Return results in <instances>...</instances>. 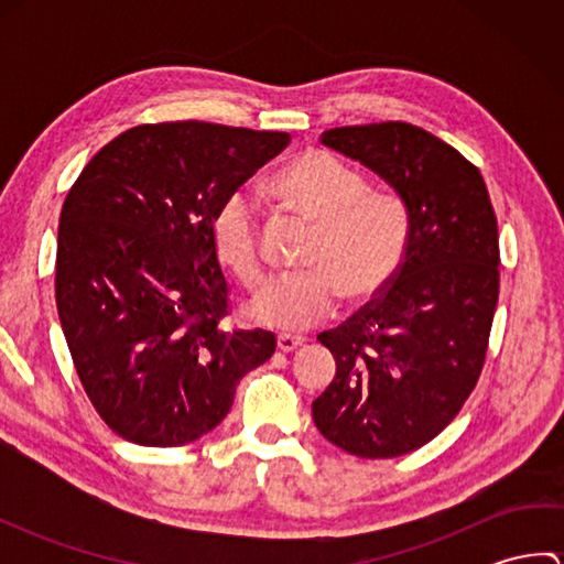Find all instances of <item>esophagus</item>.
<instances>
[{
  "mask_svg": "<svg viewBox=\"0 0 564 564\" xmlns=\"http://www.w3.org/2000/svg\"><path fill=\"white\" fill-rule=\"evenodd\" d=\"M279 349L283 351V354H291V351H295L297 346H303L305 344V337H293V334H279Z\"/></svg>",
  "mask_w": 564,
  "mask_h": 564,
  "instance_id": "obj_1",
  "label": "esophagus"
}]
</instances>
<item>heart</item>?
I'll list each match as a JSON object with an SVG mask.
<instances>
[{
  "label": "heart",
  "instance_id": "1",
  "mask_svg": "<svg viewBox=\"0 0 564 564\" xmlns=\"http://www.w3.org/2000/svg\"><path fill=\"white\" fill-rule=\"evenodd\" d=\"M275 194L317 225L305 251L307 269L275 273L247 303L263 327L293 332L317 325L351 303L373 301L402 269L410 213L392 191L368 188L361 172L325 150H305L275 176ZM223 267L254 285L263 275L259 206L247 191L225 196L210 220Z\"/></svg>",
  "mask_w": 564,
  "mask_h": 564
}]
</instances>
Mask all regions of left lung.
Segmentation results:
<instances>
[{"label":"left lung","instance_id":"1","mask_svg":"<svg viewBox=\"0 0 564 564\" xmlns=\"http://www.w3.org/2000/svg\"><path fill=\"white\" fill-rule=\"evenodd\" d=\"M319 142L398 191L410 247L386 291L317 337L337 376L313 419L346 453L398 458L436 438L482 373L499 297L497 215L480 170L424 128L344 126Z\"/></svg>","mask_w":564,"mask_h":564}]
</instances>
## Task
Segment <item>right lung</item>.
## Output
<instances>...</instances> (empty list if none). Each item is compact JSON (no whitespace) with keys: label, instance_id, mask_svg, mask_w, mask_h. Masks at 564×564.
<instances>
[{"label":"right lung","instance_id":"add662e5","mask_svg":"<svg viewBox=\"0 0 564 564\" xmlns=\"http://www.w3.org/2000/svg\"><path fill=\"white\" fill-rule=\"evenodd\" d=\"M289 133L203 121L126 130L84 166L59 213L55 303L84 392L118 436L172 448L230 412L267 329H227L210 220Z\"/></svg>","mask_w":564,"mask_h":564}]
</instances>
